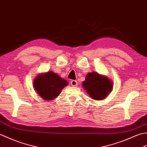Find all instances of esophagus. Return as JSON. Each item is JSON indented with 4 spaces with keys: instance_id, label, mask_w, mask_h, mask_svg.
<instances>
[{
    "instance_id": "obj_1",
    "label": "esophagus",
    "mask_w": 147,
    "mask_h": 147,
    "mask_svg": "<svg viewBox=\"0 0 147 147\" xmlns=\"http://www.w3.org/2000/svg\"><path fill=\"white\" fill-rule=\"evenodd\" d=\"M70 84H71V85L72 86H77V82L76 80H72L70 82Z\"/></svg>"
}]
</instances>
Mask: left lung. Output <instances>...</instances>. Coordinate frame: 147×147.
<instances>
[{
	"label": "left lung",
	"instance_id": "left-lung-1",
	"mask_svg": "<svg viewBox=\"0 0 147 147\" xmlns=\"http://www.w3.org/2000/svg\"><path fill=\"white\" fill-rule=\"evenodd\" d=\"M82 86L86 92L94 100L105 99L113 89V82L108 77L95 71L87 75Z\"/></svg>",
	"mask_w": 147,
	"mask_h": 147
}]
</instances>
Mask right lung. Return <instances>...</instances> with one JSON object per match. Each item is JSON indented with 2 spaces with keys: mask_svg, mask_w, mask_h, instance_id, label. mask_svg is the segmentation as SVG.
Wrapping results in <instances>:
<instances>
[{
  "mask_svg": "<svg viewBox=\"0 0 147 147\" xmlns=\"http://www.w3.org/2000/svg\"><path fill=\"white\" fill-rule=\"evenodd\" d=\"M68 84L66 80L51 71L38 75L33 82L35 90L45 100L56 98L63 88Z\"/></svg>",
  "mask_w": 147,
  "mask_h": 147,
  "instance_id": "obj_1",
  "label": "right lung"
}]
</instances>
